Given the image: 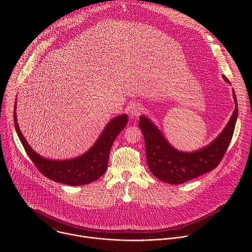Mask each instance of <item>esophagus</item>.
<instances>
[{
	"instance_id": "obj_1",
	"label": "esophagus",
	"mask_w": 252,
	"mask_h": 252,
	"mask_svg": "<svg viewBox=\"0 0 252 252\" xmlns=\"http://www.w3.org/2000/svg\"><path fill=\"white\" fill-rule=\"evenodd\" d=\"M142 111V106L139 103H131L128 106V113L131 117H137Z\"/></svg>"
}]
</instances>
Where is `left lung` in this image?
Returning a JSON list of instances; mask_svg holds the SVG:
<instances>
[{
    "label": "left lung",
    "instance_id": "8db88e82",
    "mask_svg": "<svg viewBox=\"0 0 252 252\" xmlns=\"http://www.w3.org/2000/svg\"><path fill=\"white\" fill-rule=\"evenodd\" d=\"M222 78L230 85L225 76ZM232 95L235 107L225 127L209 145L194 152H183L173 148L150 118L140 116L138 126L145 137L151 172L166 184L181 185L217 167L229 146L237 120L238 107L234 90Z\"/></svg>",
    "mask_w": 252,
    "mask_h": 252
}]
</instances>
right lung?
<instances>
[{"label":"right lung","mask_w":252,"mask_h":252,"mask_svg":"<svg viewBox=\"0 0 252 252\" xmlns=\"http://www.w3.org/2000/svg\"><path fill=\"white\" fill-rule=\"evenodd\" d=\"M17 98L14 107V123L18 136L28 156L38 169L52 181L67 186H84L100 177L107 167L109 156L118 134L126 127V114L113 118L106 124L101 133L85 154L68 159H52L35 153L24 137L17 119Z\"/></svg>","instance_id":"1"}]
</instances>
